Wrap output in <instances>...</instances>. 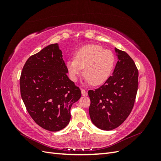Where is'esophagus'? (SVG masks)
<instances>
[{"label": "esophagus", "instance_id": "esophagus-1", "mask_svg": "<svg viewBox=\"0 0 161 161\" xmlns=\"http://www.w3.org/2000/svg\"><path fill=\"white\" fill-rule=\"evenodd\" d=\"M81 93L82 96H87V95H88L87 94V92L83 89H81Z\"/></svg>", "mask_w": 161, "mask_h": 161}]
</instances>
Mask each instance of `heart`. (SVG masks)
<instances>
[{
	"label": "heart",
	"instance_id": "heart-1",
	"mask_svg": "<svg viewBox=\"0 0 161 161\" xmlns=\"http://www.w3.org/2000/svg\"><path fill=\"white\" fill-rule=\"evenodd\" d=\"M115 56L111 51L99 45H86L75 53V59L69 60L66 68L70 79L76 82L84 69L85 80L95 86L108 80L114 69Z\"/></svg>",
	"mask_w": 161,
	"mask_h": 161
}]
</instances>
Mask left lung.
<instances>
[{
	"mask_svg": "<svg viewBox=\"0 0 161 161\" xmlns=\"http://www.w3.org/2000/svg\"><path fill=\"white\" fill-rule=\"evenodd\" d=\"M118 62L113 75L95 90H89V115L98 128H118L133 109L138 86V70L127 53L115 48Z\"/></svg>",
	"mask_w": 161,
	"mask_h": 161,
	"instance_id": "8db88e82",
	"label": "left lung"
}]
</instances>
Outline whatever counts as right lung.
Listing matches in <instances>:
<instances>
[{"label": "right lung", "mask_w": 161, "mask_h": 161, "mask_svg": "<svg viewBox=\"0 0 161 161\" xmlns=\"http://www.w3.org/2000/svg\"><path fill=\"white\" fill-rule=\"evenodd\" d=\"M69 72L58 43L50 44L26 61L20 77L21 98L29 114L42 128L57 131L70 119V108L81 91Z\"/></svg>", "instance_id": "right-lung-1"}]
</instances>
